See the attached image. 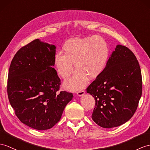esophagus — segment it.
I'll return each mask as SVG.
<instances>
[{
    "instance_id": "esophagus-1",
    "label": "esophagus",
    "mask_w": 150,
    "mask_h": 150,
    "mask_svg": "<svg viewBox=\"0 0 150 150\" xmlns=\"http://www.w3.org/2000/svg\"><path fill=\"white\" fill-rule=\"evenodd\" d=\"M85 94V92L84 90H79V91H78V92H77V95H78V96H79V97L83 96Z\"/></svg>"
}]
</instances>
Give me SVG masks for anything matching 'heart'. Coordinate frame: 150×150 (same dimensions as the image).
Returning a JSON list of instances; mask_svg holds the SVG:
<instances>
[{
  "mask_svg": "<svg viewBox=\"0 0 150 150\" xmlns=\"http://www.w3.org/2000/svg\"><path fill=\"white\" fill-rule=\"evenodd\" d=\"M64 54L58 53L54 57V65L62 78L67 79L77 69L70 79L64 82L67 90L76 91L83 88L90 79L97 78L107 64L109 48L105 40L100 36L69 40L63 47Z\"/></svg>",
  "mask_w": 150,
  "mask_h": 150,
  "instance_id": "1",
  "label": "heart"
}]
</instances>
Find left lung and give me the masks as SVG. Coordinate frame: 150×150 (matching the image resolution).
I'll return each instance as SVG.
<instances>
[{
  "label": "left lung",
  "instance_id": "left-lung-1",
  "mask_svg": "<svg viewBox=\"0 0 150 150\" xmlns=\"http://www.w3.org/2000/svg\"><path fill=\"white\" fill-rule=\"evenodd\" d=\"M86 92L96 100L92 118L98 125L110 129L129 121L142 95L141 69L132 51L116 46L104 71Z\"/></svg>",
  "mask_w": 150,
  "mask_h": 150
}]
</instances>
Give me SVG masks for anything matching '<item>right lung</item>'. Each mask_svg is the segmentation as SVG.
<instances>
[{"label": "right lung", "mask_w": 150, "mask_h": 150, "mask_svg": "<svg viewBox=\"0 0 150 150\" xmlns=\"http://www.w3.org/2000/svg\"><path fill=\"white\" fill-rule=\"evenodd\" d=\"M56 46L35 39L18 51L8 79L9 103L20 121L45 130L60 121L73 95L58 92L60 79L53 68Z\"/></svg>", "instance_id": "1"}]
</instances>
